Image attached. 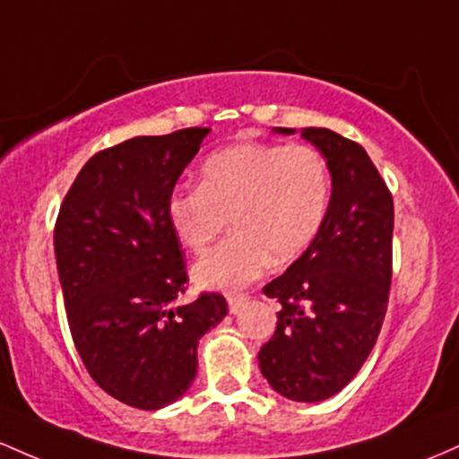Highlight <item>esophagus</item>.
Here are the masks:
<instances>
[{
    "label": "esophagus",
    "instance_id": "1",
    "mask_svg": "<svg viewBox=\"0 0 459 459\" xmlns=\"http://www.w3.org/2000/svg\"><path fill=\"white\" fill-rule=\"evenodd\" d=\"M247 301H249V297H247V295H230V297H228L230 312H231V314L240 312V310H243V307L247 306Z\"/></svg>",
    "mask_w": 459,
    "mask_h": 459
}]
</instances>
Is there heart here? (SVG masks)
<instances>
[{
  "instance_id": "b5f03b06",
  "label": "heart",
  "mask_w": 459,
  "mask_h": 459,
  "mask_svg": "<svg viewBox=\"0 0 459 459\" xmlns=\"http://www.w3.org/2000/svg\"><path fill=\"white\" fill-rule=\"evenodd\" d=\"M329 193L327 162L314 147L238 143L205 158L199 186L175 190L167 214L179 243L197 254L230 216L234 231L195 264L193 275L205 288H238L312 243Z\"/></svg>"
}]
</instances>
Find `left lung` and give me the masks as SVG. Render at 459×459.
Returning a JSON list of instances; mask_svg holds the SVG:
<instances>
[{"label":"left lung","mask_w":459,"mask_h":459,"mask_svg":"<svg viewBox=\"0 0 459 459\" xmlns=\"http://www.w3.org/2000/svg\"><path fill=\"white\" fill-rule=\"evenodd\" d=\"M301 136L325 158L332 197L310 247L262 288L281 310L257 362L275 393L316 403L351 382L379 336L393 277L394 205L362 145L327 127H303Z\"/></svg>","instance_id":"1"}]
</instances>
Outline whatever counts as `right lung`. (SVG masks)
<instances>
[{"label":"right lung","mask_w":459,"mask_h":459,"mask_svg":"<svg viewBox=\"0 0 459 459\" xmlns=\"http://www.w3.org/2000/svg\"><path fill=\"white\" fill-rule=\"evenodd\" d=\"M186 127L95 153L60 205L54 251L75 349L100 388L160 410L197 375V344L228 314L216 292L186 306V266L169 223L175 182L208 136Z\"/></svg>","instance_id":"1"}]
</instances>
